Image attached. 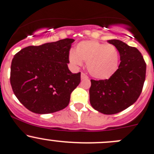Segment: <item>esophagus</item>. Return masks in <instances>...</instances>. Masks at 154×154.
<instances>
[{
    "label": "esophagus",
    "mask_w": 154,
    "mask_h": 154,
    "mask_svg": "<svg viewBox=\"0 0 154 154\" xmlns=\"http://www.w3.org/2000/svg\"><path fill=\"white\" fill-rule=\"evenodd\" d=\"M88 78V77L87 75H86L85 74V73H82L81 74V79L82 80H83V79H87Z\"/></svg>",
    "instance_id": "1"
}]
</instances>
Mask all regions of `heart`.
<instances>
[{"label":"heart","mask_w":154,"mask_h":154,"mask_svg":"<svg viewBox=\"0 0 154 154\" xmlns=\"http://www.w3.org/2000/svg\"><path fill=\"white\" fill-rule=\"evenodd\" d=\"M69 62L75 66L87 63L89 73L98 79H107L116 72L119 54L112 45H105L97 41H83L75 46V52L69 55Z\"/></svg>","instance_id":"b5f03b06"}]
</instances>
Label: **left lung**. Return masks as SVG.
Here are the masks:
<instances>
[{
  "mask_svg": "<svg viewBox=\"0 0 154 154\" xmlns=\"http://www.w3.org/2000/svg\"><path fill=\"white\" fill-rule=\"evenodd\" d=\"M120 55L118 69L109 79L91 80L92 107L103 114H115L132 105L141 93L145 81L146 63L140 51L116 39L108 40Z\"/></svg>",
  "mask_w": 154,
  "mask_h": 154,
  "instance_id": "8db88e82",
  "label": "left lung"
}]
</instances>
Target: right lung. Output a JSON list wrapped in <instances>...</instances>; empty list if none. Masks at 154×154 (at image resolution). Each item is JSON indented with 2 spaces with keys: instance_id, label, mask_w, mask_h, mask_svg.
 Returning <instances> with one entry per match:
<instances>
[{
  "instance_id": "add662e5",
  "label": "right lung",
  "mask_w": 154,
  "mask_h": 154,
  "mask_svg": "<svg viewBox=\"0 0 154 154\" xmlns=\"http://www.w3.org/2000/svg\"><path fill=\"white\" fill-rule=\"evenodd\" d=\"M72 38L29 46L15 54L10 68L14 94L29 110L48 114L68 106L70 94L79 85L81 73L68 68Z\"/></svg>"
}]
</instances>
